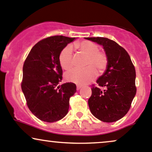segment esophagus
Instances as JSON below:
<instances>
[{
  "mask_svg": "<svg viewBox=\"0 0 152 152\" xmlns=\"http://www.w3.org/2000/svg\"><path fill=\"white\" fill-rule=\"evenodd\" d=\"M81 88H82V86H80V85H77V90H79Z\"/></svg>",
  "mask_w": 152,
  "mask_h": 152,
  "instance_id": "obj_1",
  "label": "esophagus"
}]
</instances>
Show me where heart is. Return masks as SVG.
<instances>
[{
    "label": "heart",
    "mask_w": 152,
    "mask_h": 152,
    "mask_svg": "<svg viewBox=\"0 0 152 152\" xmlns=\"http://www.w3.org/2000/svg\"><path fill=\"white\" fill-rule=\"evenodd\" d=\"M76 47L80 51L88 56L85 69H73L65 74V79L68 82L83 85L94 80L97 76V71L99 72L105 70L108 64V56L105 52L99 50L96 44L90 41H83L81 43L76 44ZM59 62L63 69H69L74 65V54L72 46L68 44L64 47L59 56Z\"/></svg>",
    "instance_id": "obj_1"
}]
</instances>
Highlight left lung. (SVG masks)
Masks as SVG:
<instances>
[{"label":"left lung","instance_id":"obj_1","mask_svg":"<svg viewBox=\"0 0 152 152\" xmlns=\"http://www.w3.org/2000/svg\"><path fill=\"white\" fill-rule=\"evenodd\" d=\"M85 39L103 45L108 56L106 70L96 81L97 86H91L90 112L101 121H117L128 113L136 93L135 67L126 49L114 41L104 37Z\"/></svg>","mask_w":152,"mask_h":152}]
</instances>
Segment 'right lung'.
I'll return each instance as SVG.
<instances>
[{
  "instance_id": "add662e5",
  "label": "right lung",
  "mask_w": 152,
  "mask_h": 152,
  "mask_svg": "<svg viewBox=\"0 0 152 152\" xmlns=\"http://www.w3.org/2000/svg\"><path fill=\"white\" fill-rule=\"evenodd\" d=\"M75 38L52 36L39 41L32 47L23 67L21 89L28 108L43 121L60 120L68 113L69 98L76 93V85L62 80L59 56L67 44Z\"/></svg>"
}]
</instances>
